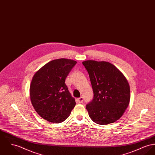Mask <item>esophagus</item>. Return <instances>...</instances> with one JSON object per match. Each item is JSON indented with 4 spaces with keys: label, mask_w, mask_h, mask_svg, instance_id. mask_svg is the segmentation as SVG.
<instances>
[{
    "label": "esophagus",
    "mask_w": 155,
    "mask_h": 155,
    "mask_svg": "<svg viewBox=\"0 0 155 155\" xmlns=\"http://www.w3.org/2000/svg\"><path fill=\"white\" fill-rule=\"evenodd\" d=\"M83 101V97H81L78 99V102L79 103H82Z\"/></svg>",
    "instance_id": "obj_1"
}]
</instances>
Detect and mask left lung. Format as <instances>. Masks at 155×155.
Returning a JSON list of instances; mask_svg holds the SVG:
<instances>
[{
    "label": "left lung",
    "mask_w": 155,
    "mask_h": 155,
    "mask_svg": "<svg viewBox=\"0 0 155 155\" xmlns=\"http://www.w3.org/2000/svg\"><path fill=\"white\" fill-rule=\"evenodd\" d=\"M82 63L93 89V100L86 106L89 117L96 124L114 123L121 117L129 104V83L109 62L89 60Z\"/></svg>",
    "instance_id": "left-lung-1"
}]
</instances>
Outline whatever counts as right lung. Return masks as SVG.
<instances>
[{"instance_id":"add662e5","label":"right lung","mask_w":155,"mask_h":155,"mask_svg":"<svg viewBox=\"0 0 155 155\" xmlns=\"http://www.w3.org/2000/svg\"><path fill=\"white\" fill-rule=\"evenodd\" d=\"M76 63L64 58L53 60L41 67L32 78L31 104L38 114L48 122H63L75 106V100L64 82Z\"/></svg>"}]
</instances>
